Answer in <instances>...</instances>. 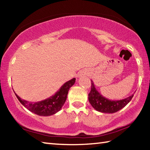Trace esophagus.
I'll list each match as a JSON object with an SVG mask.
<instances>
[{"mask_svg": "<svg viewBox=\"0 0 150 150\" xmlns=\"http://www.w3.org/2000/svg\"><path fill=\"white\" fill-rule=\"evenodd\" d=\"M88 74V71L87 70H83L79 73V76H83V75H87Z\"/></svg>", "mask_w": 150, "mask_h": 150, "instance_id": "obj_1", "label": "esophagus"}]
</instances>
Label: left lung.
<instances>
[{
    "label": "left lung",
    "instance_id": "1",
    "mask_svg": "<svg viewBox=\"0 0 150 150\" xmlns=\"http://www.w3.org/2000/svg\"><path fill=\"white\" fill-rule=\"evenodd\" d=\"M134 95L119 100H111L104 97L96 89L91 81V89L88 94V101L96 110L104 113H115L124 108L132 100Z\"/></svg>",
    "mask_w": 150,
    "mask_h": 150
}]
</instances>
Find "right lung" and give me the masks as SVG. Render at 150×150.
Wrapping results in <instances>:
<instances>
[{
    "label": "right lung",
    "mask_w": 150,
    "mask_h": 150,
    "mask_svg": "<svg viewBox=\"0 0 150 150\" xmlns=\"http://www.w3.org/2000/svg\"><path fill=\"white\" fill-rule=\"evenodd\" d=\"M75 83V78H73L63 84L54 95L40 102H28L20 98L16 93L15 95L20 103L32 112L39 116H51L61 110L67 99L68 91Z\"/></svg>",
    "instance_id": "1"
}]
</instances>
